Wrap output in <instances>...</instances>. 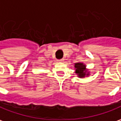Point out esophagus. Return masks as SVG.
I'll return each mask as SVG.
<instances>
[{
	"instance_id": "esophagus-1",
	"label": "esophagus",
	"mask_w": 121,
	"mask_h": 121,
	"mask_svg": "<svg viewBox=\"0 0 121 121\" xmlns=\"http://www.w3.org/2000/svg\"><path fill=\"white\" fill-rule=\"evenodd\" d=\"M64 60H65V59H59V60H57V61H58V62H63V61H64Z\"/></svg>"
}]
</instances>
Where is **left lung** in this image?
Instances as JSON below:
<instances>
[{"mask_svg": "<svg viewBox=\"0 0 121 121\" xmlns=\"http://www.w3.org/2000/svg\"><path fill=\"white\" fill-rule=\"evenodd\" d=\"M75 73L77 76L80 78H84L90 76V72L88 69L86 68V65L83 62H76L74 63Z\"/></svg>", "mask_w": 121, "mask_h": 121, "instance_id": "left-lung-1", "label": "left lung"}]
</instances>
